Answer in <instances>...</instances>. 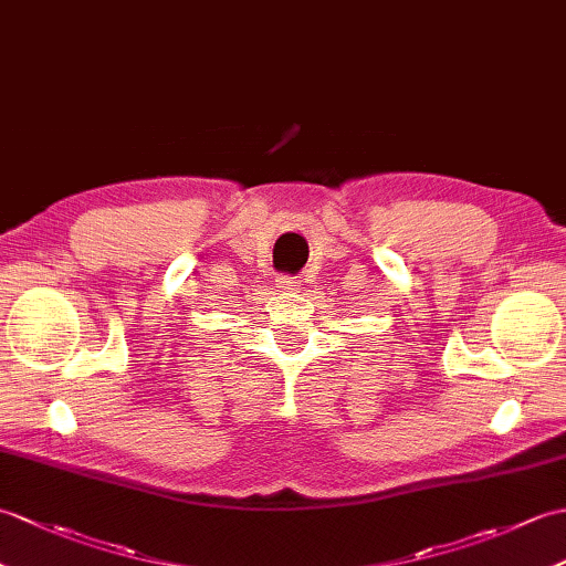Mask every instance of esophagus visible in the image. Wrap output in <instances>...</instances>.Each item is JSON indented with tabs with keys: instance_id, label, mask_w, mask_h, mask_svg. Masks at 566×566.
<instances>
[{
	"instance_id": "esophagus-1",
	"label": "esophagus",
	"mask_w": 566,
	"mask_h": 566,
	"mask_svg": "<svg viewBox=\"0 0 566 566\" xmlns=\"http://www.w3.org/2000/svg\"><path fill=\"white\" fill-rule=\"evenodd\" d=\"M276 286H280L282 292H298L302 290V282H298L296 276H280V280H276Z\"/></svg>"
}]
</instances>
